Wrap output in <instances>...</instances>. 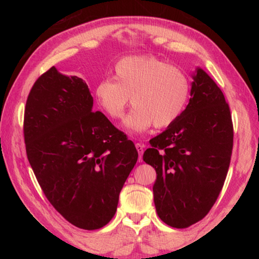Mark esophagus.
<instances>
[{
    "mask_svg": "<svg viewBox=\"0 0 259 259\" xmlns=\"http://www.w3.org/2000/svg\"><path fill=\"white\" fill-rule=\"evenodd\" d=\"M136 148L137 150H138V153H139V161L141 160V157H142V153H144V150H145V146L142 144H139V142H137L136 144Z\"/></svg>",
    "mask_w": 259,
    "mask_h": 259,
    "instance_id": "34e87169",
    "label": "esophagus"
}]
</instances>
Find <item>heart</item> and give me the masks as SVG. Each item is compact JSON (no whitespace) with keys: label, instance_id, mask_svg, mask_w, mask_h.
<instances>
[{"label":"heart","instance_id":"b5f03b06","mask_svg":"<svg viewBox=\"0 0 259 259\" xmlns=\"http://www.w3.org/2000/svg\"><path fill=\"white\" fill-rule=\"evenodd\" d=\"M189 91V79L183 70L155 57L135 56L119 60L113 69V81L99 82L95 96L113 120L123 117L131 99L135 109L125 118L124 126L141 134L152 125H171L184 112Z\"/></svg>","mask_w":259,"mask_h":259}]
</instances>
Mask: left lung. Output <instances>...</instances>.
Wrapping results in <instances>:
<instances>
[{"mask_svg":"<svg viewBox=\"0 0 259 259\" xmlns=\"http://www.w3.org/2000/svg\"><path fill=\"white\" fill-rule=\"evenodd\" d=\"M188 106L150 140L144 161L155 168L159 218L187 228L206 216L221 194L232 158L234 129L224 93L205 71L192 75Z\"/></svg>","mask_w":259,"mask_h":259,"instance_id":"8db88e82","label":"left lung"}]
</instances>
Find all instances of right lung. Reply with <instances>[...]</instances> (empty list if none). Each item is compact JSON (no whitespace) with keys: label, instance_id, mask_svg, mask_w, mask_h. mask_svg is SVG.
I'll list each match as a JSON object with an SVG mask.
<instances>
[{"label":"right lung","instance_id":"obj_1","mask_svg":"<svg viewBox=\"0 0 259 259\" xmlns=\"http://www.w3.org/2000/svg\"><path fill=\"white\" fill-rule=\"evenodd\" d=\"M92 107L85 82L52 67L32 87L23 125L26 156L48 200L87 230L111 221L138 159L134 142Z\"/></svg>","mask_w":259,"mask_h":259}]
</instances>
